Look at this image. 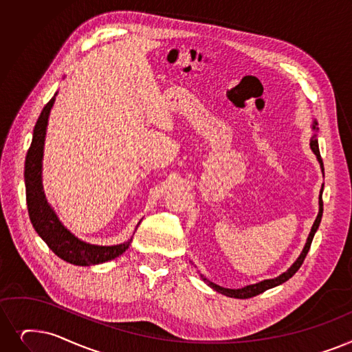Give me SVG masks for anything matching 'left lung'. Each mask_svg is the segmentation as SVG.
<instances>
[{"mask_svg": "<svg viewBox=\"0 0 352 352\" xmlns=\"http://www.w3.org/2000/svg\"><path fill=\"white\" fill-rule=\"evenodd\" d=\"M316 125H318L316 120H314V124H312V129H314V131L318 129ZM311 149L314 151V154L316 155V158H318V161H319V165H320V168H322V171H324V164H322V158H320V154H319L316 133H314V136L311 138ZM322 191H324V186H322V188H320V192H319V212H318V216H316V219H315V223H314V226H312V228H311V233H309V236H308V240H307V243H305V248H303L302 253H300L299 257L296 258V262H295L292 266H290L286 272H283L282 274H279L278 278H274V279H266V280H262V282L254 283V285L244 286V287H240V289H227V287L219 286V285H216V283L210 282L208 279H206V278L203 276V274H201L203 280H204L210 287H212L214 290H217L219 294H223V295L230 296V298H237V299H249V298H253V296H256V295H258V294H263L265 290H267V289H272V287H274V286H279V285H282L283 282L289 280V279L292 278L294 274L299 270V267L302 266V263H303V261H305V257H307V254H308V252H309V249H311V243H312V240H314V236H315V233H316V230H318V227H319V224H320V219H322V211H324Z\"/></svg>", "mask_w": 352, "mask_h": 352, "instance_id": "8db88e82", "label": "left lung"}]
</instances>
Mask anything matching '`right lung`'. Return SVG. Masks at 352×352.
I'll return each mask as SVG.
<instances>
[{
    "label": "right lung",
    "mask_w": 352,
    "mask_h": 352,
    "mask_svg": "<svg viewBox=\"0 0 352 352\" xmlns=\"http://www.w3.org/2000/svg\"><path fill=\"white\" fill-rule=\"evenodd\" d=\"M54 96L44 106L33 131V141L28 148L25 165H24V181H25V198L28 207V216L37 234L45 241V244L65 262L76 266H91L104 263L124 253L132 241L129 239L125 243L115 244V246H98L90 244L72 234L56 216L54 210L45 200L41 184V168H43V151L45 129H47L50 111L56 100ZM140 226V223H138Z\"/></svg>",
    "instance_id": "add662e5"
}]
</instances>
